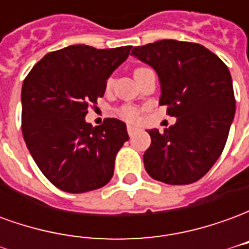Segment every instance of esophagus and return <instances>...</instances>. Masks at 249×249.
<instances>
[{"instance_id": "esophagus-1", "label": "esophagus", "mask_w": 249, "mask_h": 249, "mask_svg": "<svg viewBox=\"0 0 249 249\" xmlns=\"http://www.w3.org/2000/svg\"><path fill=\"white\" fill-rule=\"evenodd\" d=\"M136 130H137V126H135V125H128V133H129V136L135 135Z\"/></svg>"}]
</instances>
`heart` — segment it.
Returning <instances> with one entry per match:
<instances>
[{"label": "heart", "instance_id": "b5f03b06", "mask_svg": "<svg viewBox=\"0 0 249 249\" xmlns=\"http://www.w3.org/2000/svg\"><path fill=\"white\" fill-rule=\"evenodd\" d=\"M144 69H146V68H137L135 71V74L137 73V71H144ZM110 85H112V80H108V84H107V87L110 88ZM121 116L124 117L125 120H133L136 117V112L135 109L132 108H123L121 109Z\"/></svg>", "mask_w": 249, "mask_h": 249}]
</instances>
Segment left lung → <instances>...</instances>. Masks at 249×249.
I'll return each mask as SVG.
<instances>
[{"label": "left lung", "mask_w": 249, "mask_h": 249, "mask_svg": "<svg viewBox=\"0 0 249 249\" xmlns=\"http://www.w3.org/2000/svg\"><path fill=\"white\" fill-rule=\"evenodd\" d=\"M130 54L155 69L161 88L159 104L176 117L164 132L148 130L145 171L172 185L197 181L217 161L235 117L228 68L203 45L184 41H156L136 46Z\"/></svg>", "instance_id": "obj_1"}]
</instances>
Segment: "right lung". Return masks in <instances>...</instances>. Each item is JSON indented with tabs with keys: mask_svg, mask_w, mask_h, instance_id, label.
Here are the masks:
<instances>
[{
	"mask_svg": "<svg viewBox=\"0 0 249 249\" xmlns=\"http://www.w3.org/2000/svg\"><path fill=\"white\" fill-rule=\"evenodd\" d=\"M132 46L96 49L71 45L48 53L25 78L21 90L22 135L41 172L68 193H84L110 181L114 159L129 140L121 120L100 126L85 121L107 80Z\"/></svg>",
	"mask_w": 249,
	"mask_h": 249,
	"instance_id": "add662e5",
	"label": "right lung"
}]
</instances>
